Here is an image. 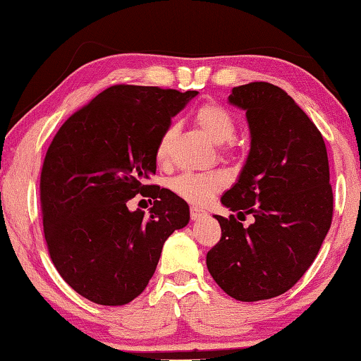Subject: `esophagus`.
Instances as JSON below:
<instances>
[{
	"label": "esophagus",
	"mask_w": 361,
	"mask_h": 361,
	"mask_svg": "<svg viewBox=\"0 0 361 361\" xmlns=\"http://www.w3.org/2000/svg\"><path fill=\"white\" fill-rule=\"evenodd\" d=\"M207 216V212L202 210V208L198 207H190V218L193 219V221H197V219H202Z\"/></svg>",
	"instance_id": "1"
}]
</instances>
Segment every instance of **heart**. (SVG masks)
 Returning <instances> with one entry per match:
<instances>
[{"label":"heart","mask_w":361,"mask_h":361,"mask_svg":"<svg viewBox=\"0 0 361 361\" xmlns=\"http://www.w3.org/2000/svg\"><path fill=\"white\" fill-rule=\"evenodd\" d=\"M195 122L215 143H226L236 133V120L233 114L216 102H205L195 111ZM176 125L164 130L156 145V158L164 161L171 153L172 142L176 138ZM233 146L226 145L224 153H231ZM172 190L184 200L205 205L212 197L226 187V177L221 172H185L172 180Z\"/></svg>","instance_id":"heart-1"}]
</instances>
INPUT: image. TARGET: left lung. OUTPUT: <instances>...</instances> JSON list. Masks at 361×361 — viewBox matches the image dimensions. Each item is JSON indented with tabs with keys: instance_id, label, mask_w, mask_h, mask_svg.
<instances>
[{
	"instance_id": "obj_1",
	"label": "left lung",
	"mask_w": 361,
	"mask_h": 361,
	"mask_svg": "<svg viewBox=\"0 0 361 361\" xmlns=\"http://www.w3.org/2000/svg\"><path fill=\"white\" fill-rule=\"evenodd\" d=\"M229 102L245 111L250 151L221 203L255 223L244 228L234 215H215L221 239L208 250L207 267L234 300H269L296 285L331 228L327 149L312 120L279 86L233 87Z\"/></svg>"
}]
</instances>
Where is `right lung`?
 <instances>
[{"instance_id":"obj_1","label":"right lung","mask_w":361,"mask_h":361,"mask_svg":"<svg viewBox=\"0 0 361 361\" xmlns=\"http://www.w3.org/2000/svg\"><path fill=\"white\" fill-rule=\"evenodd\" d=\"M197 91L116 85L61 125L40 172V210L50 259L68 285L104 306L127 305L146 288L163 244L189 223V205L148 184L156 145ZM138 192L149 216L130 212ZM151 202V200H149Z\"/></svg>"}]
</instances>
